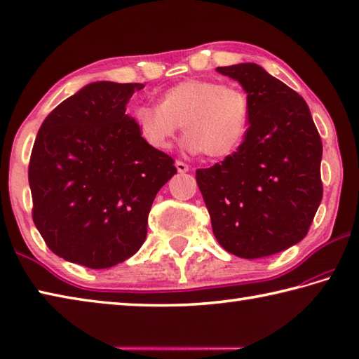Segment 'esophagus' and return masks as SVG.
<instances>
[{
  "mask_svg": "<svg viewBox=\"0 0 359 359\" xmlns=\"http://www.w3.org/2000/svg\"><path fill=\"white\" fill-rule=\"evenodd\" d=\"M175 165H177V168H178V172H180V173H186V172H189V165H187V164H184V162H182V161H177V162H175Z\"/></svg>",
  "mask_w": 359,
  "mask_h": 359,
  "instance_id": "34e87169",
  "label": "esophagus"
}]
</instances>
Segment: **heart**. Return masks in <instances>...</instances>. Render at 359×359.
Masks as SVG:
<instances>
[{
  "instance_id": "b5f03b06",
  "label": "heart",
  "mask_w": 359,
  "mask_h": 359,
  "mask_svg": "<svg viewBox=\"0 0 359 359\" xmlns=\"http://www.w3.org/2000/svg\"><path fill=\"white\" fill-rule=\"evenodd\" d=\"M139 133L158 150H168L180 125L187 136L182 145L209 158L231 154L245 136L248 98L234 86L189 78L162 93L158 104H140L133 111Z\"/></svg>"
}]
</instances>
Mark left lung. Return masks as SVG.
Wrapping results in <instances>:
<instances>
[{
    "instance_id": "1",
    "label": "left lung",
    "mask_w": 359,
    "mask_h": 359,
    "mask_svg": "<svg viewBox=\"0 0 359 359\" xmlns=\"http://www.w3.org/2000/svg\"><path fill=\"white\" fill-rule=\"evenodd\" d=\"M248 98L238 151L195 177L215 239L239 258L280 253L305 238L322 200V140L306 101L261 65L217 67Z\"/></svg>"
}]
</instances>
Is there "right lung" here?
Here are the masks:
<instances>
[{
	"instance_id": "1",
	"label": "right lung",
	"mask_w": 359,
	"mask_h": 359,
	"mask_svg": "<svg viewBox=\"0 0 359 359\" xmlns=\"http://www.w3.org/2000/svg\"><path fill=\"white\" fill-rule=\"evenodd\" d=\"M144 84L97 81L54 107L29 161L32 220L54 255L107 269L137 252L173 159L142 137L126 112Z\"/></svg>"
}]
</instances>
